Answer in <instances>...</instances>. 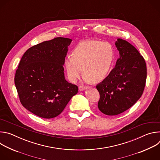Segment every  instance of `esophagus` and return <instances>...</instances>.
<instances>
[{
	"instance_id": "obj_1",
	"label": "esophagus",
	"mask_w": 160,
	"mask_h": 160,
	"mask_svg": "<svg viewBox=\"0 0 160 160\" xmlns=\"http://www.w3.org/2000/svg\"><path fill=\"white\" fill-rule=\"evenodd\" d=\"M87 88V87H83V86H80L78 87V89L80 91H83V90H85Z\"/></svg>"
}]
</instances>
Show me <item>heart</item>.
<instances>
[{
  "mask_svg": "<svg viewBox=\"0 0 160 160\" xmlns=\"http://www.w3.org/2000/svg\"><path fill=\"white\" fill-rule=\"evenodd\" d=\"M71 56L64 63L68 79L76 82L83 70L87 80L98 83L109 73L114 59V51L108 42L87 40L79 43Z\"/></svg>",
  "mask_w": 160,
  "mask_h": 160,
  "instance_id": "obj_1",
  "label": "heart"
}]
</instances>
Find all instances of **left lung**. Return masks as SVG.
<instances>
[{
    "label": "left lung",
    "instance_id": "8db88e82",
    "mask_svg": "<svg viewBox=\"0 0 160 160\" xmlns=\"http://www.w3.org/2000/svg\"><path fill=\"white\" fill-rule=\"evenodd\" d=\"M120 58L115 67L96 88L100 94L99 109L106 115H117L131 108L141 97L146 85L144 59L127 41L115 42Z\"/></svg>",
    "mask_w": 160,
    "mask_h": 160
}]
</instances>
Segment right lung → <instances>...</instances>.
Masks as SVG:
<instances>
[{
  "instance_id": "1",
  "label": "right lung",
  "mask_w": 160,
  "mask_h": 160,
  "mask_svg": "<svg viewBox=\"0 0 160 160\" xmlns=\"http://www.w3.org/2000/svg\"><path fill=\"white\" fill-rule=\"evenodd\" d=\"M72 40L57 37L28 49L16 70L14 83L21 104L34 115L54 118L62 112L78 87L64 78L65 57Z\"/></svg>"
}]
</instances>
